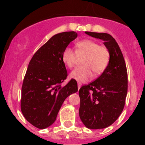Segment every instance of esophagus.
I'll return each instance as SVG.
<instances>
[{"label": "esophagus", "instance_id": "obj_1", "mask_svg": "<svg viewBox=\"0 0 145 145\" xmlns=\"http://www.w3.org/2000/svg\"><path fill=\"white\" fill-rule=\"evenodd\" d=\"M80 86H81V84H80V83H78V90L80 89Z\"/></svg>", "mask_w": 145, "mask_h": 145}]
</instances>
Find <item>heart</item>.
I'll use <instances>...</instances> for the list:
<instances>
[{
    "label": "heart",
    "instance_id": "heart-1",
    "mask_svg": "<svg viewBox=\"0 0 145 145\" xmlns=\"http://www.w3.org/2000/svg\"><path fill=\"white\" fill-rule=\"evenodd\" d=\"M77 54H85L82 65L70 73V77L77 81L84 83L93 76L99 75L103 72L110 61V52L105 46L100 45L96 40L84 39L76 43V52L72 47L67 46L62 52V61L69 68L73 67L76 61Z\"/></svg>",
    "mask_w": 145,
    "mask_h": 145
}]
</instances>
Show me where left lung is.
I'll return each instance as SVG.
<instances>
[{"instance_id": "8db88e82", "label": "left lung", "mask_w": 145, "mask_h": 145, "mask_svg": "<svg viewBox=\"0 0 145 145\" xmlns=\"http://www.w3.org/2000/svg\"><path fill=\"white\" fill-rule=\"evenodd\" d=\"M99 38L110 52V61L102 75L79 90V116L88 129H105L120 116L128 91L127 69L118 44L110 34L85 32Z\"/></svg>"}]
</instances>
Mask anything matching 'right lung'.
Masks as SVG:
<instances>
[{
    "mask_svg": "<svg viewBox=\"0 0 145 145\" xmlns=\"http://www.w3.org/2000/svg\"><path fill=\"white\" fill-rule=\"evenodd\" d=\"M78 37L74 31L58 33L37 51L28 65L22 87L21 110L29 123L44 129L54 123L64 101L78 91V84L67 77L62 52Z\"/></svg>",
    "mask_w": 145,
    "mask_h": 145,
    "instance_id": "add662e5",
    "label": "right lung"
}]
</instances>
